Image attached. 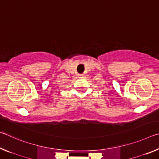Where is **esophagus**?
Returning a JSON list of instances; mask_svg holds the SVG:
<instances>
[{"label":"esophagus","mask_w":159,"mask_h":159,"mask_svg":"<svg viewBox=\"0 0 159 159\" xmlns=\"http://www.w3.org/2000/svg\"><path fill=\"white\" fill-rule=\"evenodd\" d=\"M78 76L80 77V78H82V77H83V74H79V75H78Z\"/></svg>","instance_id":"1"}]
</instances>
